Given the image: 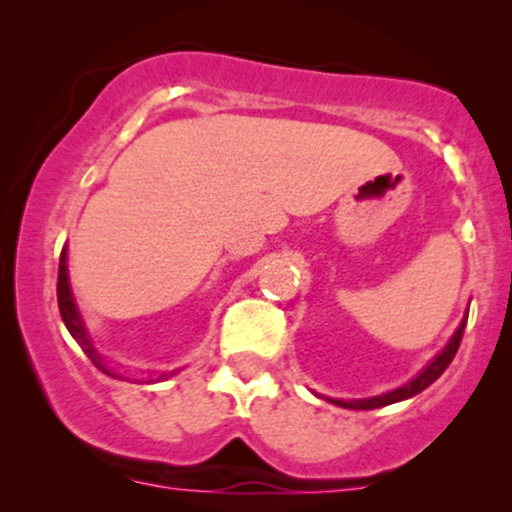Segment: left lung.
<instances>
[{"instance_id":"obj_1","label":"left lung","mask_w":512,"mask_h":512,"mask_svg":"<svg viewBox=\"0 0 512 512\" xmlns=\"http://www.w3.org/2000/svg\"><path fill=\"white\" fill-rule=\"evenodd\" d=\"M464 325H467V315H464V320L460 322V327H457V332L450 337V342L445 344V349L440 351V354L433 358V361L428 363V366L421 370V373L416 375L414 380H409L407 385L397 387V390H392V392H385V395H380V397H368V399H330V402L332 404H339V407H344V409H380V407H387V404H395V402H402V399H409V397L419 395V392H424L428 385L436 383L440 375H443V370L450 366V361H452V358H455L457 349H460Z\"/></svg>"}]
</instances>
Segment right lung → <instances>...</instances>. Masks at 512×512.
<instances>
[{"label":"right lung","instance_id":"obj_1","mask_svg":"<svg viewBox=\"0 0 512 512\" xmlns=\"http://www.w3.org/2000/svg\"><path fill=\"white\" fill-rule=\"evenodd\" d=\"M57 303H60L62 322L67 325L69 334H72L76 342H79L81 349H84V354L91 358V361L96 363V368H101L105 375H115V370L108 366V361H105L101 351L93 346L91 337H88V332L84 327V322H81L79 310H76V303H74V296H72V286H69L67 250H62V255H60V274H57ZM168 375H173V373H163L161 378H168Z\"/></svg>","mask_w":512,"mask_h":512}]
</instances>
